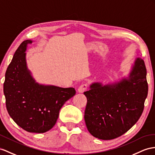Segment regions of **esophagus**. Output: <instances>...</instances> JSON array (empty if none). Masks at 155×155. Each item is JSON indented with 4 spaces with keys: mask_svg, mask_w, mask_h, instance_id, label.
I'll list each match as a JSON object with an SVG mask.
<instances>
[{
    "mask_svg": "<svg viewBox=\"0 0 155 155\" xmlns=\"http://www.w3.org/2000/svg\"><path fill=\"white\" fill-rule=\"evenodd\" d=\"M86 89H87V85L86 84H82L80 86L78 87V92L80 93H82L84 92Z\"/></svg>",
    "mask_w": 155,
    "mask_h": 155,
    "instance_id": "obj_1",
    "label": "esophagus"
}]
</instances>
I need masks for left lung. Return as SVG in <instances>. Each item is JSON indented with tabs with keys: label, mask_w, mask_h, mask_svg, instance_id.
<instances>
[{
	"label": "left lung",
	"mask_w": 155,
	"mask_h": 155,
	"mask_svg": "<svg viewBox=\"0 0 155 155\" xmlns=\"http://www.w3.org/2000/svg\"><path fill=\"white\" fill-rule=\"evenodd\" d=\"M144 61L137 58L129 76L103 85L94 82L84 92L87 98L84 120L89 132L103 140L115 139L140 118L148 94Z\"/></svg>",
	"instance_id": "left-lung-1"
}]
</instances>
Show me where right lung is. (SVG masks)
Listing matches in <instances>:
<instances>
[{
  "label": "right lung",
  "instance_id": "add662e5",
  "mask_svg": "<svg viewBox=\"0 0 155 155\" xmlns=\"http://www.w3.org/2000/svg\"><path fill=\"white\" fill-rule=\"evenodd\" d=\"M32 42L24 41L15 51L6 71L4 94L8 113L19 126L29 132L45 133L53 128L59 110L76 91L35 81L25 58L27 45Z\"/></svg>",
  "mask_w": 155,
  "mask_h": 155
}]
</instances>
